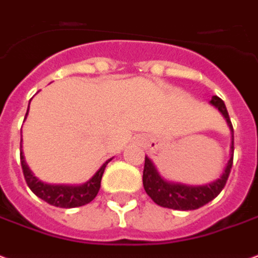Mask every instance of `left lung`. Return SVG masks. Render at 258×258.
Wrapping results in <instances>:
<instances>
[{
	"label": "left lung",
	"mask_w": 258,
	"mask_h": 258,
	"mask_svg": "<svg viewBox=\"0 0 258 258\" xmlns=\"http://www.w3.org/2000/svg\"><path fill=\"white\" fill-rule=\"evenodd\" d=\"M210 103L224 115L225 121L228 123L229 129L232 132L231 139V157L228 163L225 165L224 172L220 176V178L214 180L213 183H209L206 185H185L180 183H170L163 180L159 173L151 162V159L146 157L144 162V172H143V185L150 198L159 206L174 210H195L202 208L204 205L213 201L221 189L224 188L225 183L228 180L229 172L232 168L234 161V127L229 119L228 111L225 107L224 101L217 96H213Z\"/></svg>",
	"instance_id": "left-lung-1"
}]
</instances>
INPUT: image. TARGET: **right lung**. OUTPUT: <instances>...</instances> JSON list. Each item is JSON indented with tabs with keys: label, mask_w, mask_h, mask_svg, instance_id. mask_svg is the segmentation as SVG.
<instances>
[{
	"label": "right lung",
	"mask_w": 258,
	"mask_h": 258,
	"mask_svg": "<svg viewBox=\"0 0 258 258\" xmlns=\"http://www.w3.org/2000/svg\"><path fill=\"white\" fill-rule=\"evenodd\" d=\"M27 114H29V108H27ZM27 114H26V116H27ZM110 161L111 159H108V161L103 163L101 168L93 174V177L89 178L86 183L81 184V185L46 184L42 183L41 180H38L31 173V170L27 166V163L24 161L23 152L20 151V163H22L26 183L30 187V189L38 198H41L45 202H48L52 206H56V208H78V206H84V205L92 202L96 198L99 189H100L101 177H103V173H104L107 163L110 162Z\"/></svg>",
	"instance_id": "add662e5"
}]
</instances>
